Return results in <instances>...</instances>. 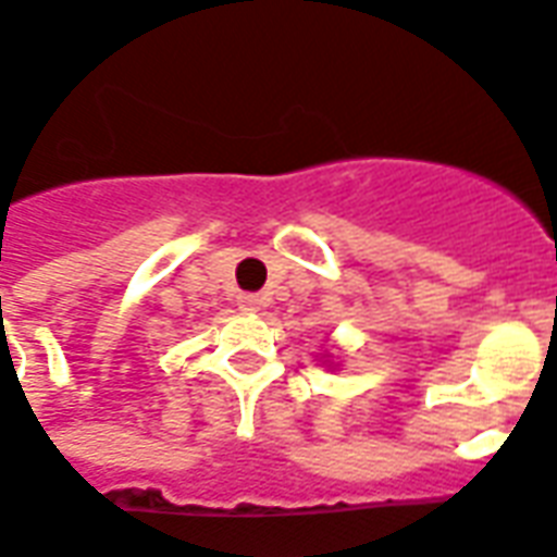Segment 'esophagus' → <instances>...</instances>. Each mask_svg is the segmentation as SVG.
<instances>
[{
    "instance_id": "obj_1",
    "label": "esophagus",
    "mask_w": 557,
    "mask_h": 557,
    "mask_svg": "<svg viewBox=\"0 0 557 557\" xmlns=\"http://www.w3.org/2000/svg\"><path fill=\"white\" fill-rule=\"evenodd\" d=\"M237 306L239 311H260L263 300H260V294H239Z\"/></svg>"
}]
</instances>
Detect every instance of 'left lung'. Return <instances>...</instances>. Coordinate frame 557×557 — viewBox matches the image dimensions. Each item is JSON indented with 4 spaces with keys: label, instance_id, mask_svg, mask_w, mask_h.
I'll return each mask as SVG.
<instances>
[{
    "label": "left lung",
    "instance_id": "left-lung-1",
    "mask_svg": "<svg viewBox=\"0 0 557 557\" xmlns=\"http://www.w3.org/2000/svg\"><path fill=\"white\" fill-rule=\"evenodd\" d=\"M320 363L329 366V369H337V366H341V363H334V357H332V355H323V357H320Z\"/></svg>",
    "mask_w": 557,
    "mask_h": 557
}]
</instances>
